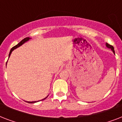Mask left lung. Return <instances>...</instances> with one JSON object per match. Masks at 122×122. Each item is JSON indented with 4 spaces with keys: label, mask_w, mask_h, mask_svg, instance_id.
Returning <instances> with one entry per match:
<instances>
[{
    "label": "left lung",
    "mask_w": 122,
    "mask_h": 122,
    "mask_svg": "<svg viewBox=\"0 0 122 122\" xmlns=\"http://www.w3.org/2000/svg\"><path fill=\"white\" fill-rule=\"evenodd\" d=\"M106 46L108 48H109V49H111L112 50V51L113 52V53L115 54V51H114V47L113 46H111V45H110V44H108V43H106Z\"/></svg>",
    "instance_id": "left-lung-1"
}]
</instances>
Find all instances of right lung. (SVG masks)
Listing matches in <instances>:
<instances>
[{
    "label": "right lung",
    "mask_w": 122,
    "mask_h": 122,
    "mask_svg": "<svg viewBox=\"0 0 122 122\" xmlns=\"http://www.w3.org/2000/svg\"><path fill=\"white\" fill-rule=\"evenodd\" d=\"M30 39V37H26V38H25V39H23V40H22V41H21V42H20V43H19V44H17L16 46H14V47H12V49H10V52H9V57H10V54H11V52H12V51H14V50L15 49H16V48L19 47L20 46H22V45H23V44L24 43H25L26 42H27V41H29ZM6 65H7V63H6ZM47 97H46V98L43 99L42 100H44V99H45L47 98ZM38 101H32V102H30V101H27V102H28V103H35V102H38Z\"/></svg>",
    "instance_id": "obj_1"
}]
</instances>
